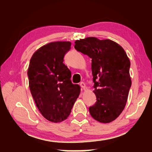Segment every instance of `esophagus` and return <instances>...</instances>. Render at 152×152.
I'll use <instances>...</instances> for the list:
<instances>
[{
	"mask_svg": "<svg viewBox=\"0 0 152 152\" xmlns=\"http://www.w3.org/2000/svg\"><path fill=\"white\" fill-rule=\"evenodd\" d=\"M80 85L81 88H82V89H84V90L86 89V85H85V83H84V82H80Z\"/></svg>",
	"mask_w": 152,
	"mask_h": 152,
	"instance_id": "34e87169",
	"label": "esophagus"
}]
</instances>
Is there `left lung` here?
Segmentation results:
<instances>
[{
    "label": "left lung",
    "mask_w": 152,
    "mask_h": 152,
    "mask_svg": "<svg viewBox=\"0 0 152 152\" xmlns=\"http://www.w3.org/2000/svg\"><path fill=\"white\" fill-rule=\"evenodd\" d=\"M74 48L92 59L96 102L89 107L90 114L99 122L113 121L125 109L132 86L127 53L116 42L94 37L76 40Z\"/></svg>",
    "instance_id": "1"
}]
</instances>
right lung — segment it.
<instances>
[{
    "instance_id": "obj_1",
    "label": "right lung",
    "mask_w": 152,
    "mask_h": 152,
    "mask_svg": "<svg viewBox=\"0 0 152 152\" xmlns=\"http://www.w3.org/2000/svg\"><path fill=\"white\" fill-rule=\"evenodd\" d=\"M71 42L49 43L33 53L27 75L36 106L46 119L53 123L66 120L80 92L71 82V72L63 63Z\"/></svg>"
}]
</instances>
